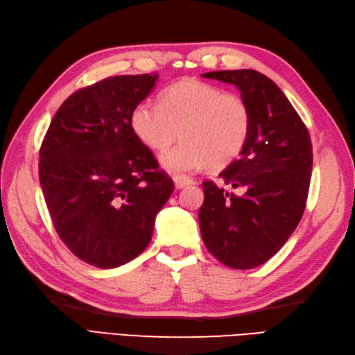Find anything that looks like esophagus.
<instances>
[{
	"label": "esophagus",
	"mask_w": 355,
	"mask_h": 355,
	"mask_svg": "<svg viewBox=\"0 0 355 355\" xmlns=\"http://www.w3.org/2000/svg\"><path fill=\"white\" fill-rule=\"evenodd\" d=\"M173 183H175V187L177 189H183L184 186H189V184H193L195 182L192 178L186 177V175H180V173H175L173 175Z\"/></svg>",
	"instance_id": "esophagus-1"
}]
</instances>
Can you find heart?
I'll return each mask as SVG.
<instances>
[{
  "mask_svg": "<svg viewBox=\"0 0 355 355\" xmlns=\"http://www.w3.org/2000/svg\"><path fill=\"white\" fill-rule=\"evenodd\" d=\"M135 135L153 150L178 146L162 155L173 172H191L230 164L244 149L252 130V111L243 96L225 93L198 79L180 80L166 88L160 102H141L131 112Z\"/></svg>",
  "mask_w": 355,
  "mask_h": 355,
  "instance_id": "b5f03b06",
  "label": "heart"
}]
</instances>
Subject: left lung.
Segmentation results:
<instances>
[{"mask_svg":"<svg viewBox=\"0 0 355 355\" xmlns=\"http://www.w3.org/2000/svg\"><path fill=\"white\" fill-rule=\"evenodd\" d=\"M202 76L236 85L252 111V130L223 183L202 182L198 221L207 250L224 266H262L296 230L306 206L313 146L302 119L273 80L254 70L210 71Z\"/></svg>","mask_w":355,"mask_h":355,"instance_id":"obj_1","label":"left lung"}]
</instances>
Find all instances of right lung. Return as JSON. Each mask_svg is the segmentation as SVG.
Here are the masks:
<instances>
[{"label": "right lung", "mask_w": 355, "mask_h": 355, "mask_svg": "<svg viewBox=\"0 0 355 355\" xmlns=\"http://www.w3.org/2000/svg\"><path fill=\"white\" fill-rule=\"evenodd\" d=\"M158 74L111 76L59 107L40 149V183L55 230L89 266L132 261L153 238L172 178L131 126Z\"/></svg>", "instance_id": "add662e5"}]
</instances>
